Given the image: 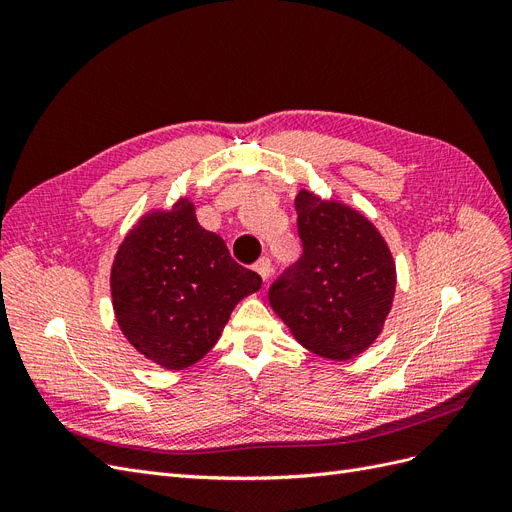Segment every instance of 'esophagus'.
I'll return each instance as SVG.
<instances>
[{"label": "esophagus", "instance_id": "esophagus-1", "mask_svg": "<svg viewBox=\"0 0 512 512\" xmlns=\"http://www.w3.org/2000/svg\"><path fill=\"white\" fill-rule=\"evenodd\" d=\"M256 271H258V275L262 277V282H267L269 277H271V271H273L271 258H260V260L256 262Z\"/></svg>", "mask_w": 512, "mask_h": 512}]
</instances>
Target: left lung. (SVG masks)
Instances as JSON below:
<instances>
[{
  "mask_svg": "<svg viewBox=\"0 0 512 512\" xmlns=\"http://www.w3.org/2000/svg\"><path fill=\"white\" fill-rule=\"evenodd\" d=\"M303 254L269 288L297 342L331 361L361 354L380 335L395 297V262L378 228L337 200L294 198Z\"/></svg>",
  "mask_w": 512,
  "mask_h": 512,
  "instance_id": "obj_1",
  "label": "left lung"
}]
</instances>
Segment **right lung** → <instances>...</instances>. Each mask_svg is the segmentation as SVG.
Segmentation results:
<instances>
[{"label":"right lung","mask_w":512,"mask_h":512,"mask_svg":"<svg viewBox=\"0 0 512 512\" xmlns=\"http://www.w3.org/2000/svg\"><path fill=\"white\" fill-rule=\"evenodd\" d=\"M260 284L258 273L232 260L220 235L198 224L188 198L141 218L119 245L111 271L119 329L166 369L203 359L235 305Z\"/></svg>","instance_id":"right-lung-1"}]
</instances>
